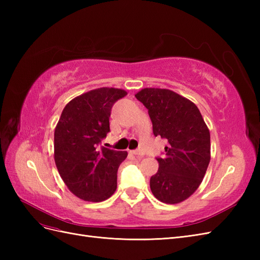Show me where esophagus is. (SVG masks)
<instances>
[{
  "label": "esophagus",
  "mask_w": 260,
  "mask_h": 260,
  "mask_svg": "<svg viewBox=\"0 0 260 260\" xmlns=\"http://www.w3.org/2000/svg\"><path fill=\"white\" fill-rule=\"evenodd\" d=\"M130 153H131V154H133V155L138 156V157L143 156V152H142V151H140V149H136V151H130Z\"/></svg>",
  "instance_id": "obj_1"
}]
</instances>
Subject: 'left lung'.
I'll list each match as a JSON object with an SVG mask.
<instances>
[{
    "label": "left lung",
    "mask_w": 260,
    "mask_h": 260,
    "mask_svg": "<svg viewBox=\"0 0 260 260\" xmlns=\"http://www.w3.org/2000/svg\"><path fill=\"white\" fill-rule=\"evenodd\" d=\"M136 98L147 109L154 136L167 140L158 171L149 180L155 198L178 204L198 190L210 161V133L200 109L180 94L145 88Z\"/></svg>",
    "instance_id": "obj_1"
}]
</instances>
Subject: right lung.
I'll list each match as a JSON object with an SVG mask.
<instances>
[{
  "label": "right lung",
  "mask_w": 260,
  "mask_h": 260,
  "mask_svg": "<svg viewBox=\"0 0 260 260\" xmlns=\"http://www.w3.org/2000/svg\"><path fill=\"white\" fill-rule=\"evenodd\" d=\"M127 95L115 88L91 90L62 109L54 131V159L69 191L88 202L111 198L117 188V171L128 153L99 148L109 132L114 103Z\"/></svg>",
  "instance_id": "right-lung-1"
}]
</instances>
